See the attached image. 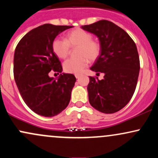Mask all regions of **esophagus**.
Segmentation results:
<instances>
[{
	"mask_svg": "<svg viewBox=\"0 0 158 158\" xmlns=\"http://www.w3.org/2000/svg\"><path fill=\"white\" fill-rule=\"evenodd\" d=\"M75 76H76V79H79V78L80 77V76H81V75H80V74H76Z\"/></svg>",
	"mask_w": 158,
	"mask_h": 158,
	"instance_id": "34e87169",
	"label": "esophagus"
}]
</instances>
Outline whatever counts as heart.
<instances>
[{
	"label": "heart",
	"mask_w": 158,
	"mask_h": 158,
	"mask_svg": "<svg viewBox=\"0 0 158 158\" xmlns=\"http://www.w3.org/2000/svg\"><path fill=\"white\" fill-rule=\"evenodd\" d=\"M77 58H70L64 63V70L68 73L79 74L87 67L88 61H94L101 52V45L92 40V35L88 31L76 28L67 33L65 40L55 39L52 42L54 53L59 58L68 56L71 48H75Z\"/></svg>",
	"instance_id": "b5f03b06"
}]
</instances>
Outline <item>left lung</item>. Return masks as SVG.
I'll return each mask as SVG.
<instances>
[{"instance_id": "1", "label": "left lung", "mask_w": 158, "mask_h": 158, "mask_svg": "<svg viewBox=\"0 0 158 158\" xmlns=\"http://www.w3.org/2000/svg\"><path fill=\"white\" fill-rule=\"evenodd\" d=\"M82 28L99 38L101 52L91 70L104 73L102 80L89 77V103L100 112L114 113L124 108L134 94L140 69L137 48L125 31L110 21L100 20Z\"/></svg>"}]
</instances>
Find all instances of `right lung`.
<instances>
[{"label": "right lung", "mask_w": 158, "mask_h": 158, "mask_svg": "<svg viewBox=\"0 0 158 158\" xmlns=\"http://www.w3.org/2000/svg\"><path fill=\"white\" fill-rule=\"evenodd\" d=\"M73 26L45 24L26 34L15 50L13 73L19 91L26 105L35 113L53 117L70 103L75 76L60 74L57 80L48 73H61L59 58L54 53L52 42Z\"/></svg>", "instance_id": "right-lung-1"}]
</instances>
